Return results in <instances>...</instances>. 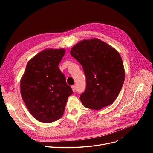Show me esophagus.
Returning a JSON list of instances; mask_svg holds the SVG:
<instances>
[{
  "label": "esophagus",
  "instance_id": "obj_1",
  "mask_svg": "<svg viewBox=\"0 0 153 153\" xmlns=\"http://www.w3.org/2000/svg\"><path fill=\"white\" fill-rule=\"evenodd\" d=\"M71 88H72V90L73 92H75L76 91V87L75 85H72Z\"/></svg>",
  "mask_w": 153,
  "mask_h": 153
}]
</instances>
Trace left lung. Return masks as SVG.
I'll use <instances>...</instances> for the list:
<instances>
[{"label":"left lung","instance_id":"left-lung-1","mask_svg":"<svg viewBox=\"0 0 153 153\" xmlns=\"http://www.w3.org/2000/svg\"><path fill=\"white\" fill-rule=\"evenodd\" d=\"M71 56L82 65L86 89L80 95L85 107L100 110L114 103L125 78L123 60L117 51L97 38L84 39L71 49Z\"/></svg>","mask_w":153,"mask_h":153}]
</instances>
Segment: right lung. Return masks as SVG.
Segmentation results:
<instances>
[{"instance_id": "1", "label": "right lung", "mask_w": 153, "mask_h": 153, "mask_svg": "<svg viewBox=\"0 0 153 153\" xmlns=\"http://www.w3.org/2000/svg\"><path fill=\"white\" fill-rule=\"evenodd\" d=\"M65 53L64 48L41 51L30 59L21 78L22 99L32 116L41 123L61 118L73 94L58 67Z\"/></svg>"}]
</instances>
